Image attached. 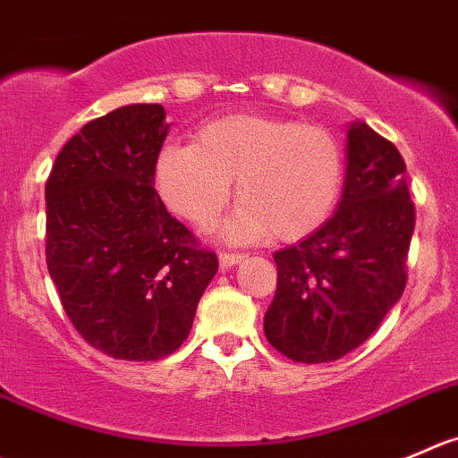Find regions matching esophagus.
<instances>
[{"instance_id": "esophagus-1", "label": "esophagus", "mask_w": 458, "mask_h": 458, "mask_svg": "<svg viewBox=\"0 0 458 458\" xmlns=\"http://www.w3.org/2000/svg\"><path fill=\"white\" fill-rule=\"evenodd\" d=\"M243 255H239V252H219V266L221 270H230L233 266L242 264Z\"/></svg>"}]
</instances>
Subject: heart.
Returning <instances> with one entry per match:
<instances>
[{"label": "heart", "mask_w": 458, "mask_h": 458, "mask_svg": "<svg viewBox=\"0 0 458 458\" xmlns=\"http://www.w3.org/2000/svg\"><path fill=\"white\" fill-rule=\"evenodd\" d=\"M242 199L224 224L230 242L270 233L295 242L333 212L342 185V152L324 127L257 114L212 121L194 145H167L157 158L163 201L192 224L210 228L233 197Z\"/></svg>", "instance_id": "1"}]
</instances>
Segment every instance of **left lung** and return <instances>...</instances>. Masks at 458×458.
I'll list each match as a JSON object with an SVG mask.
<instances>
[{"label": "left lung", "mask_w": 458, "mask_h": 458, "mask_svg": "<svg viewBox=\"0 0 458 458\" xmlns=\"http://www.w3.org/2000/svg\"><path fill=\"white\" fill-rule=\"evenodd\" d=\"M414 221L401 152L365 123H349L337 210L273 255L277 293L264 315L266 340L306 365L360 347L405 291Z\"/></svg>", "instance_id": "obj_1"}]
</instances>
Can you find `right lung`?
<instances>
[{"label": "right lung", "instance_id": "right-lung-1", "mask_svg": "<svg viewBox=\"0 0 458 458\" xmlns=\"http://www.w3.org/2000/svg\"><path fill=\"white\" fill-rule=\"evenodd\" d=\"M170 131L161 105L87 123L47 181V266L80 335L121 360H158L185 342L219 261L154 190Z\"/></svg>", "mask_w": 458, "mask_h": 458}]
</instances>
